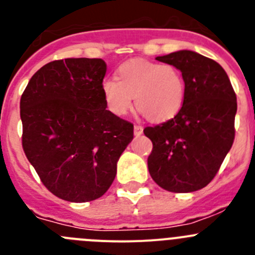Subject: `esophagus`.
<instances>
[{"instance_id": "1", "label": "esophagus", "mask_w": 255, "mask_h": 255, "mask_svg": "<svg viewBox=\"0 0 255 255\" xmlns=\"http://www.w3.org/2000/svg\"><path fill=\"white\" fill-rule=\"evenodd\" d=\"M134 134H135V136H140V135L143 134V126L135 125L134 126Z\"/></svg>"}]
</instances>
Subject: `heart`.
Here are the masks:
<instances>
[{
  "mask_svg": "<svg viewBox=\"0 0 255 255\" xmlns=\"http://www.w3.org/2000/svg\"><path fill=\"white\" fill-rule=\"evenodd\" d=\"M116 79H105L102 95L110 111L126 115L132 106L151 123L173 119L183 107L186 82L181 71L172 64L146 60H130L119 67Z\"/></svg>",
  "mask_w": 255,
  "mask_h": 255,
  "instance_id": "obj_1",
  "label": "heart"
}]
</instances>
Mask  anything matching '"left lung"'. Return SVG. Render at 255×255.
Returning a JSON list of instances; mask_svg holds the SVG:
<instances>
[{"instance_id":"8db88e82","label":"left lung","mask_w":255,"mask_h":255,"mask_svg":"<svg viewBox=\"0 0 255 255\" xmlns=\"http://www.w3.org/2000/svg\"><path fill=\"white\" fill-rule=\"evenodd\" d=\"M155 59L181 71L186 99L173 119L144 129L153 143L149 173L169 192H193L212 181L234 143L237 96L223 67L196 51Z\"/></svg>"}]
</instances>
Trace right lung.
I'll use <instances>...</instances> for the list:
<instances>
[{
    "label": "right lung",
    "instance_id": "1",
    "mask_svg": "<svg viewBox=\"0 0 255 255\" xmlns=\"http://www.w3.org/2000/svg\"><path fill=\"white\" fill-rule=\"evenodd\" d=\"M102 59L68 58L41 67L20 101L22 148L44 186L69 202L101 197L134 125L106 110Z\"/></svg>",
    "mask_w": 255,
    "mask_h": 255
}]
</instances>
